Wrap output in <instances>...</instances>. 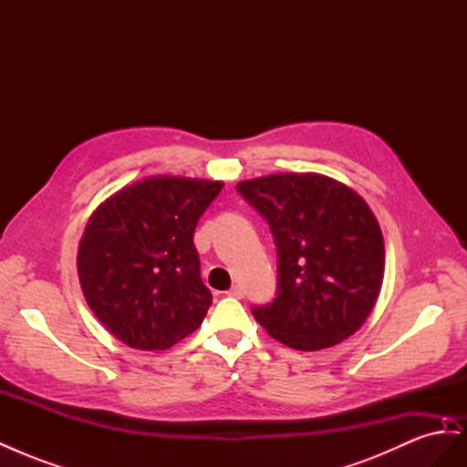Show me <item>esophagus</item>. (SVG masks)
Segmentation results:
<instances>
[{
	"label": "esophagus",
	"mask_w": 467,
	"mask_h": 467,
	"mask_svg": "<svg viewBox=\"0 0 467 467\" xmlns=\"http://www.w3.org/2000/svg\"><path fill=\"white\" fill-rule=\"evenodd\" d=\"M228 296H234V298H244V288L242 286H232L228 292H225Z\"/></svg>",
	"instance_id": "1"
}]
</instances>
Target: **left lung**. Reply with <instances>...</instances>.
I'll use <instances>...</instances> for the list:
<instances>
[{
    "label": "left lung",
    "instance_id": "obj_1",
    "mask_svg": "<svg viewBox=\"0 0 467 467\" xmlns=\"http://www.w3.org/2000/svg\"><path fill=\"white\" fill-rule=\"evenodd\" d=\"M271 225L276 298L253 316L282 345L321 350L357 333L384 280V235L358 192L327 175L275 173L237 182Z\"/></svg>",
    "mask_w": 467,
    "mask_h": 467
}]
</instances>
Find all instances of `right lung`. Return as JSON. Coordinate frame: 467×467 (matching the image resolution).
<instances>
[{
    "instance_id": "right-lung-1",
    "label": "right lung",
    "mask_w": 467,
    "mask_h": 467,
    "mask_svg": "<svg viewBox=\"0 0 467 467\" xmlns=\"http://www.w3.org/2000/svg\"><path fill=\"white\" fill-rule=\"evenodd\" d=\"M222 181L158 175L126 185L91 214L78 276L95 317L119 341L163 350L199 329L212 294L192 235Z\"/></svg>"
}]
</instances>
